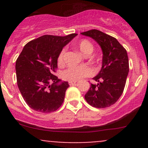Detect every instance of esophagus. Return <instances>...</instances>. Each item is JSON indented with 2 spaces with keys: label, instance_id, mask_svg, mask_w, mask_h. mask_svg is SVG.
<instances>
[{
  "label": "esophagus",
  "instance_id": "esophagus-1",
  "mask_svg": "<svg viewBox=\"0 0 148 148\" xmlns=\"http://www.w3.org/2000/svg\"><path fill=\"white\" fill-rule=\"evenodd\" d=\"M69 84L70 86H74V85L77 84V82H69Z\"/></svg>",
  "mask_w": 148,
  "mask_h": 148
}]
</instances>
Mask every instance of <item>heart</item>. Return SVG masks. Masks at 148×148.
<instances>
[{
  "label": "heart",
  "instance_id": "b5f03b06",
  "mask_svg": "<svg viewBox=\"0 0 148 148\" xmlns=\"http://www.w3.org/2000/svg\"><path fill=\"white\" fill-rule=\"evenodd\" d=\"M82 53L85 56H89L94 50V46L92 43L86 39H82L76 44ZM65 49H63L58 56L57 62L59 65H63L64 59ZM95 74V71L89 66H71L66 69L62 74V77L65 80L69 82H77L82 79L84 77H91Z\"/></svg>",
  "mask_w": 148,
  "mask_h": 148
}]
</instances>
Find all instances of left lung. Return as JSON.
<instances>
[{"label":"left lung","mask_w":148,"mask_h":148,"mask_svg":"<svg viewBox=\"0 0 148 148\" xmlns=\"http://www.w3.org/2000/svg\"><path fill=\"white\" fill-rule=\"evenodd\" d=\"M97 41L102 50V66L91 84L84 98L96 108H106L114 104L122 95L129 72L127 51L114 37L97 29L81 33Z\"/></svg>","instance_id":"left-lung-1"}]
</instances>
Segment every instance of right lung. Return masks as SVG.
Listing matches in <instances>:
<instances>
[{"mask_svg": "<svg viewBox=\"0 0 148 148\" xmlns=\"http://www.w3.org/2000/svg\"><path fill=\"white\" fill-rule=\"evenodd\" d=\"M77 35H44L23 47L16 62V79L23 99L32 110L50 113L62 106L69 85L54 75L58 56Z\"/></svg>", "mask_w": 148, "mask_h": 148, "instance_id": "add662e5", "label": "right lung"}]
</instances>
